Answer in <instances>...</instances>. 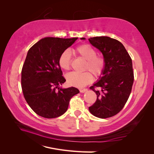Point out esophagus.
Segmentation results:
<instances>
[{"mask_svg": "<svg viewBox=\"0 0 154 154\" xmlns=\"http://www.w3.org/2000/svg\"><path fill=\"white\" fill-rule=\"evenodd\" d=\"M87 91V88H80V92H82V93H83V92H86Z\"/></svg>", "mask_w": 154, "mask_h": 154, "instance_id": "esophagus-1", "label": "esophagus"}]
</instances>
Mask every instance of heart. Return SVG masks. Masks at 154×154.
<instances>
[{"label": "heart", "mask_w": 154, "mask_h": 154, "mask_svg": "<svg viewBox=\"0 0 154 154\" xmlns=\"http://www.w3.org/2000/svg\"><path fill=\"white\" fill-rule=\"evenodd\" d=\"M74 51L79 57L85 60L83 69L90 71L96 77L102 75L105 68V60L101 56L96 55V51L92 46L88 44H82L78 45ZM58 63L60 67L65 71L70 69L71 54L69 51L65 50L60 54ZM66 78L70 85L77 87H82L93 80L92 74L88 71L72 72L68 74Z\"/></svg>", "instance_id": "obj_1"}]
</instances>
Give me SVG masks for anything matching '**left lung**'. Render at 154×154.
Returning <instances> with one entry per match:
<instances>
[{"label": "left lung", "instance_id": "obj_1", "mask_svg": "<svg viewBox=\"0 0 154 154\" xmlns=\"http://www.w3.org/2000/svg\"><path fill=\"white\" fill-rule=\"evenodd\" d=\"M85 40V38H81ZM103 55L105 68L103 76L90 87L97 95L90 112L99 118H108L119 113L128 99L134 83L132 62L124 45L109 36L88 38ZM100 88V90H96Z\"/></svg>", "mask_w": 154, "mask_h": 154}]
</instances>
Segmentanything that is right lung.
Listing matches in <instances>:
<instances>
[{
	"mask_svg": "<svg viewBox=\"0 0 154 154\" xmlns=\"http://www.w3.org/2000/svg\"><path fill=\"white\" fill-rule=\"evenodd\" d=\"M77 39L46 37L27 52L21 72L22 89L27 104L42 117L62 116L71 97L80 92L73 87H60L66 80L58 63L60 54Z\"/></svg>",
	"mask_w": 154,
	"mask_h": 154,
	"instance_id": "obj_1",
	"label": "right lung"
}]
</instances>
